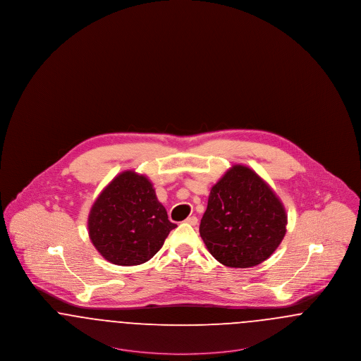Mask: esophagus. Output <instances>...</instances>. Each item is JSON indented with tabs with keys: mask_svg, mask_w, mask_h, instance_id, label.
<instances>
[{
	"mask_svg": "<svg viewBox=\"0 0 361 361\" xmlns=\"http://www.w3.org/2000/svg\"><path fill=\"white\" fill-rule=\"evenodd\" d=\"M185 224H190V226H196L197 224V218L196 216H188L185 219Z\"/></svg>",
	"mask_w": 361,
	"mask_h": 361,
	"instance_id": "obj_1",
	"label": "esophagus"
}]
</instances>
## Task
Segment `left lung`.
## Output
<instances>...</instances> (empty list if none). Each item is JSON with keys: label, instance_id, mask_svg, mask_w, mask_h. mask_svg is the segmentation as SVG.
Returning <instances> with one entry per match:
<instances>
[{"label": "left lung", "instance_id": "left-lung-1", "mask_svg": "<svg viewBox=\"0 0 361 361\" xmlns=\"http://www.w3.org/2000/svg\"><path fill=\"white\" fill-rule=\"evenodd\" d=\"M287 214L257 173L234 165L211 188L200 237L208 252L230 268L256 267L286 235Z\"/></svg>", "mask_w": 361, "mask_h": 361}]
</instances>
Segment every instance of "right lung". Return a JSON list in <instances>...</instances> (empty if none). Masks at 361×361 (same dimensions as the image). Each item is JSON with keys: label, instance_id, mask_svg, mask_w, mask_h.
<instances>
[{"label": "right lung", "instance_id": "add662e5", "mask_svg": "<svg viewBox=\"0 0 361 361\" xmlns=\"http://www.w3.org/2000/svg\"><path fill=\"white\" fill-rule=\"evenodd\" d=\"M176 227L150 180L134 171L118 174L103 189L87 218L93 246L106 261L123 267L149 261Z\"/></svg>", "mask_w": 361, "mask_h": 361}]
</instances>
